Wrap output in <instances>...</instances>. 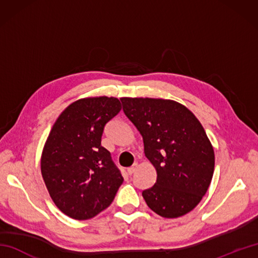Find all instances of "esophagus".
I'll list each match as a JSON object with an SVG mask.
<instances>
[{"label":"esophagus","mask_w":258,"mask_h":258,"mask_svg":"<svg viewBox=\"0 0 258 258\" xmlns=\"http://www.w3.org/2000/svg\"><path fill=\"white\" fill-rule=\"evenodd\" d=\"M136 169H138V163H135L133 166L128 167V168H127V173H128L130 175H132V174H133V173L136 171Z\"/></svg>","instance_id":"34e87169"}]
</instances>
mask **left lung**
<instances>
[{"mask_svg": "<svg viewBox=\"0 0 258 258\" xmlns=\"http://www.w3.org/2000/svg\"><path fill=\"white\" fill-rule=\"evenodd\" d=\"M120 102L157 173L154 186L142 193L147 206L162 217L185 215L206 194L215 166L204 127L187 107L172 100L122 97Z\"/></svg>", "mask_w": 258, "mask_h": 258, "instance_id": "8db88e82", "label": "left lung"}]
</instances>
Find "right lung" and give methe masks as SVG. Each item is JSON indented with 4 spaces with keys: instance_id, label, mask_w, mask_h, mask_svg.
Masks as SVG:
<instances>
[{
    "instance_id": "1",
    "label": "right lung",
    "mask_w": 258,
    "mask_h": 258,
    "mask_svg": "<svg viewBox=\"0 0 258 258\" xmlns=\"http://www.w3.org/2000/svg\"><path fill=\"white\" fill-rule=\"evenodd\" d=\"M120 108L116 97L81 98L64 109L48 134L42 176L54 204L71 218L96 216L123 183L111 153L101 145L104 126Z\"/></svg>"
}]
</instances>
